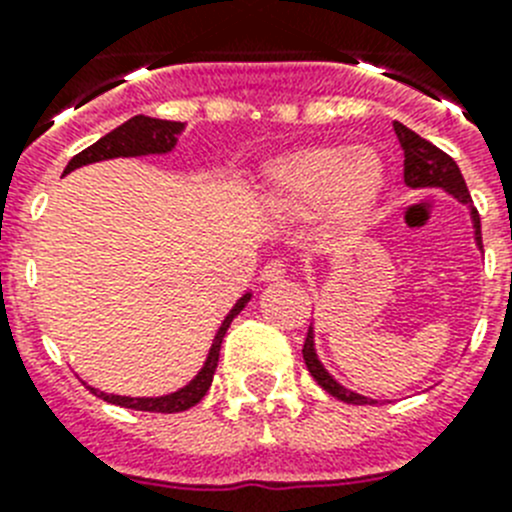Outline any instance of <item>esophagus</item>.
Here are the masks:
<instances>
[{"instance_id":"obj_1","label":"esophagus","mask_w":512,"mask_h":512,"mask_svg":"<svg viewBox=\"0 0 512 512\" xmlns=\"http://www.w3.org/2000/svg\"><path fill=\"white\" fill-rule=\"evenodd\" d=\"M287 274V266L282 261H269V264L261 269V282H279Z\"/></svg>"}]
</instances>
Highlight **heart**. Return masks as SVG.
I'll use <instances>...</instances> for the list:
<instances>
[{
  "label": "heart",
  "instance_id": "obj_1",
  "mask_svg": "<svg viewBox=\"0 0 512 512\" xmlns=\"http://www.w3.org/2000/svg\"><path fill=\"white\" fill-rule=\"evenodd\" d=\"M387 187V166L374 148L310 146L261 166L256 200L274 217L318 212L328 228H351L372 215Z\"/></svg>",
  "mask_w": 512,
  "mask_h": 512
}]
</instances>
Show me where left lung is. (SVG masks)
Masks as SVG:
<instances>
[{
  "label": "left lung",
  "instance_id": "1",
  "mask_svg": "<svg viewBox=\"0 0 512 512\" xmlns=\"http://www.w3.org/2000/svg\"><path fill=\"white\" fill-rule=\"evenodd\" d=\"M395 135L400 140V148L405 153V184L410 189H441L449 197H454L459 205H464L469 210V220H472V233H474V246L482 251V230H479V215L472 205V197H469V189L464 184V176H461L459 166H456L454 158L449 153H443L441 148H436L433 143H428L425 138H420L418 133H413L410 128H405L402 122H395ZM302 356H305L307 372L315 377V382L323 387L325 392H330L333 397L343 402H351V405H374V397H366L361 392L351 390L346 384L338 382L333 374L325 369V364L320 361L318 346H315V325H310V333H307L305 348H302Z\"/></svg>",
  "mask_w": 512,
  "mask_h": 512
}]
</instances>
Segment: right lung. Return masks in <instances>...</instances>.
<instances>
[{
  "mask_svg": "<svg viewBox=\"0 0 512 512\" xmlns=\"http://www.w3.org/2000/svg\"><path fill=\"white\" fill-rule=\"evenodd\" d=\"M184 122L174 120H158V117L148 115H135L130 117L128 122H122L120 128H115L112 133L102 135L97 143H92L89 148H84L81 153H76L69 161V166L63 169V176L71 174L74 169H81V166L97 164V161H110V158H138V156H166L176 148L179 138L184 133ZM253 292H246L235 300V305L230 307L228 315L223 318L220 328L215 330V338L210 343V351H207L205 361H202L200 372L194 374L184 387L174 392H166V395L156 397H130V395H112V392H104L87 384L92 395L102 397L104 402H112V405H120V408L130 410H146V413H182V410H189L192 405L205 397V392L210 390L212 377H215L217 359H220V346H223V338L228 333L230 323L243 307L251 302Z\"/></svg>",
  "mask_w": 512,
  "mask_h": 512,
  "instance_id": "right-lung-1",
  "label": "right lung"
}]
</instances>
